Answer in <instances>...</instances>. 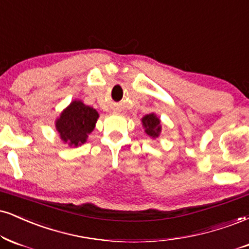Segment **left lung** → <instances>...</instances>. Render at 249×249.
<instances>
[{
	"label": "left lung",
	"mask_w": 249,
	"mask_h": 249,
	"mask_svg": "<svg viewBox=\"0 0 249 249\" xmlns=\"http://www.w3.org/2000/svg\"><path fill=\"white\" fill-rule=\"evenodd\" d=\"M142 121L143 127H145V132L151 138H157L161 131L160 121L158 119V117L154 113H151V115H146Z\"/></svg>",
	"instance_id": "obj_1"
}]
</instances>
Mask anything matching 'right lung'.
Instances as JSON below:
<instances>
[{
	"label": "right lung",
	"instance_id": "1",
	"mask_svg": "<svg viewBox=\"0 0 249 249\" xmlns=\"http://www.w3.org/2000/svg\"><path fill=\"white\" fill-rule=\"evenodd\" d=\"M97 118L98 113L95 109L75 101L56 121V130L65 142L70 146H79L86 142L88 134L94 130Z\"/></svg>",
	"mask_w": 249,
	"mask_h": 249
}]
</instances>
